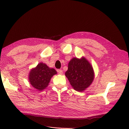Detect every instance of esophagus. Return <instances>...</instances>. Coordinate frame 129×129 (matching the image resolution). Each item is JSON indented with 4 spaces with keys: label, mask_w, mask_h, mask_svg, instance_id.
I'll return each instance as SVG.
<instances>
[{
    "label": "esophagus",
    "mask_w": 129,
    "mask_h": 129,
    "mask_svg": "<svg viewBox=\"0 0 129 129\" xmlns=\"http://www.w3.org/2000/svg\"><path fill=\"white\" fill-rule=\"evenodd\" d=\"M57 72L58 73V74H60V75H62V74H63V71H62V70L61 69L57 70Z\"/></svg>",
    "instance_id": "obj_1"
}]
</instances>
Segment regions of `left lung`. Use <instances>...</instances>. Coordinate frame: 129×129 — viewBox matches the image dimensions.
Listing matches in <instances>:
<instances>
[{
	"label": "left lung",
	"instance_id": "left-lung-1",
	"mask_svg": "<svg viewBox=\"0 0 129 129\" xmlns=\"http://www.w3.org/2000/svg\"><path fill=\"white\" fill-rule=\"evenodd\" d=\"M70 84L77 91H83L91 85L95 77L90 63L84 57H74L69 61L65 73Z\"/></svg>",
	"mask_w": 129,
	"mask_h": 129
}]
</instances>
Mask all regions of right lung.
Returning <instances> with one entry per match:
<instances>
[{"label": "right lung", "mask_w": 129, "mask_h": 129, "mask_svg": "<svg viewBox=\"0 0 129 129\" xmlns=\"http://www.w3.org/2000/svg\"><path fill=\"white\" fill-rule=\"evenodd\" d=\"M56 74L54 68H50L46 64L41 62L30 70L28 80L33 87L42 91L48 87L51 78Z\"/></svg>", "instance_id": "right-lung-1"}]
</instances>
